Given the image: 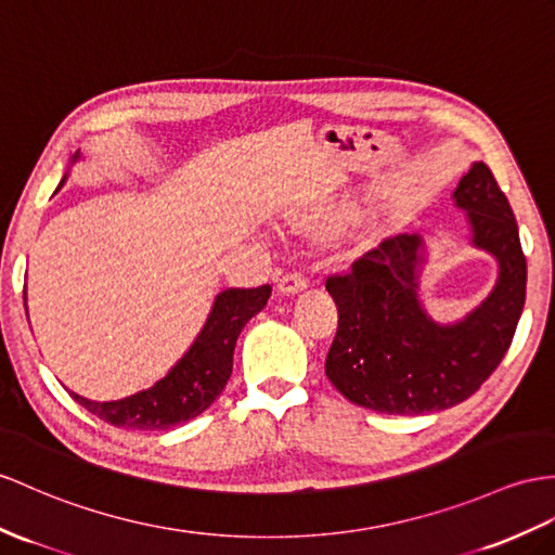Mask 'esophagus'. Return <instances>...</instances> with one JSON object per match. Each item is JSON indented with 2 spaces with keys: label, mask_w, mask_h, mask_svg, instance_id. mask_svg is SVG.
<instances>
[{
  "label": "esophagus",
  "mask_w": 555,
  "mask_h": 555,
  "mask_svg": "<svg viewBox=\"0 0 555 555\" xmlns=\"http://www.w3.org/2000/svg\"><path fill=\"white\" fill-rule=\"evenodd\" d=\"M306 289V280L299 273H287L278 280V294L280 296H296Z\"/></svg>",
  "instance_id": "34e87169"
}]
</instances>
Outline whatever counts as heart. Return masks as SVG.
<instances>
[{"instance_id":"obj_1","label":"heart","mask_w":555,"mask_h":555,"mask_svg":"<svg viewBox=\"0 0 555 555\" xmlns=\"http://www.w3.org/2000/svg\"><path fill=\"white\" fill-rule=\"evenodd\" d=\"M336 223H339L336 221V216H296V219L292 221L296 231H304V233L315 235V237L330 235L336 228ZM376 237H379V233H376V225L374 223L364 225L360 235L356 237L353 249L348 251V263H353V261L362 259V256H367L376 245Z\"/></svg>"}]
</instances>
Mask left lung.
<instances>
[{"label":"left lung","instance_id":"1","mask_svg":"<svg viewBox=\"0 0 555 555\" xmlns=\"http://www.w3.org/2000/svg\"><path fill=\"white\" fill-rule=\"evenodd\" d=\"M470 247L496 261L492 292L462 320L438 322L422 301L428 247L422 235H398L330 278L339 327L324 374L350 402L384 414H424L470 398L511 346L525 306L527 263L516 216L485 162L456 183Z\"/></svg>","mask_w":555,"mask_h":555}]
</instances>
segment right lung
Listing matches in <instances>:
<instances>
[{
	"label": "right lung",
	"mask_w": 555,
	"mask_h": 555,
	"mask_svg": "<svg viewBox=\"0 0 555 555\" xmlns=\"http://www.w3.org/2000/svg\"><path fill=\"white\" fill-rule=\"evenodd\" d=\"M79 159H82V153L77 151L70 165ZM65 181L67 173L61 179L56 193ZM268 296L270 285L256 289H225L216 294L207 322L202 324L195 341L157 384L133 396L107 402L89 400L70 390L73 400L117 428L167 430L191 422L221 396L233 372L237 336L245 330V324L263 310Z\"/></svg>",
	"instance_id": "obj_1"
}]
</instances>
